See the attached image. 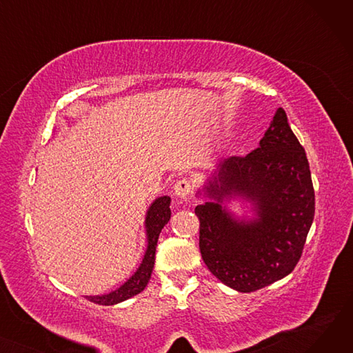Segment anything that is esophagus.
<instances>
[{
  "label": "esophagus",
  "mask_w": 353,
  "mask_h": 353,
  "mask_svg": "<svg viewBox=\"0 0 353 353\" xmlns=\"http://www.w3.org/2000/svg\"><path fill=\"white\" fill-rule=\"evenodd\" d=\"M173 190H174V194H176L177 199L188 200L190 197L192 192H193V188H192V184L188 179H181L174 184Z\"/></svg>",
  "instance_id": "1"
}]
</instances>
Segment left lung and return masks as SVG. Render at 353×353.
<instances>
[{
	"label": "left lung",
	"mask_w": 353,
	"mask_h": 353,
	"mask_svg": "<svg viewBox=\"0 0 353 353\" xmlns=\"http://www.w3.org/2000/svg\"><path fill=\"white\" fill-rule=\"evenodd\" d=\"M199 248L208 269L237 292H254L292 273L314 216V192L305 148L277 108L259 147L219 161L197 192ZM249 201L254 217L237 218L225 203Z\"/></svg>",
	"instance_id": "1"
}]
</instances>
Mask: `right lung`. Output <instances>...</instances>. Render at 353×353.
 Returning a JSON list of instances; mask_svg holds the SVG:
<instances>
[{"instance_id":"1","label":"right lung","mask_w":353,"mask_h":353,"mask_svg":"<svg viewBox=\"0 0 353 353\" xmlns=\"http://www.w3.org/2000/svg\"><path fill=\"white\" fill-rule=\"evenodd\" d=\"M170 201L172 200L169 196L157 197L145 213L144 228H145V237H147V248L143 256V261L137 268V270L134 272V274L113 292L105 293V294L85 296L90 302L104 305V306L117 305L120 302L133 298V296L144 290L148 281H150L152 272L154 268L156 248H157V240H159L160 232L167 225V221L170 220V216H172Z\"/></svg>"}]
</instances>
